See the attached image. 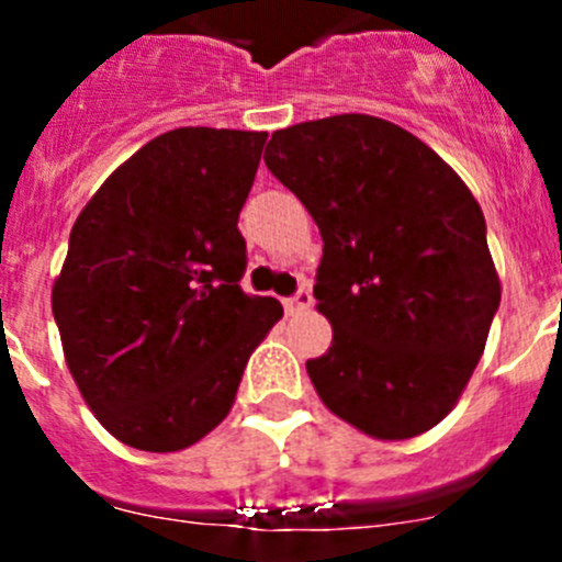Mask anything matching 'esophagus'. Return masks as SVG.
Segmentation results:
<instances>
[{
  "instance_id": "1",
  "label": "esophagus",
  "mask_w": 562,
  "mask_h": 562,
  "mask_svg": "<svg viewBox=\"0 0 562 562\" xmlns=\"http://www.w3.org/2000/svg\"><path fill=\"white\" fill-rule=\"evenodd\" d=\"M284 306H286V312H301V310H310V306H312V292L306 290V286H301V290H297L295 295H292V297H286V301H284Z\"/></svg>"
}]
</instances>
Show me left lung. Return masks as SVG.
<instances>
[{
    "instance_id": "8db88e82",
    "label": "left lung",
    "mask_w": 562,
    "mask_h": 562,
    "mask_svg": "<svg viewBox=\"0 0 562 562\" xmlns=\"http://www.w3.org/2000/svg\"><path fill=\"white\" fill-rule=\"evenodd\" d=\"M265 162L324 238L315 301L331 346L306 360L317 396L374 439L439 425L501 304L470 188L419 137L371 114L281 128Z\"/></svg>"
}]
</instances>
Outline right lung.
<instances>
[{
    "label": "right lung",
    "mask_w": 562,
    "mask_h": 562,
    "mask_svg": "<svg viewBox=\"0 0 562 562\" xmlns=\"http://www.w3.org/2000/svg\"><path fill=\"white\" fill-rule=\"evenodd\" d=\"M265 143L267 132L238 128L160 134L72 225L53 315L83 400L128 448L171 453L216 428L284 315L238 286V213Z\"/></svg>",
    "instance_id": "add662e5"
}]
</instances>
